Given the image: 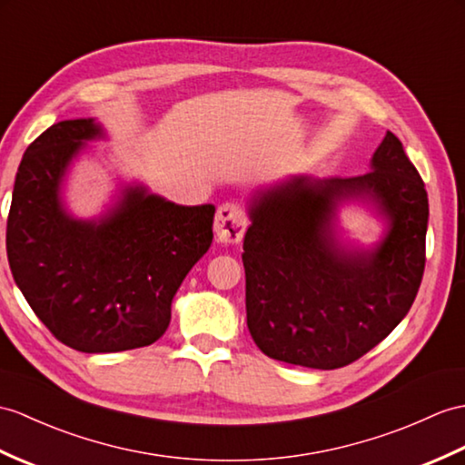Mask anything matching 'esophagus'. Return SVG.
Wrapping results in <instances>:
<instances>
[{
	"label": "esophagus",
	"mask_w": 465,
	"mask_h": 465,
	"mask_svg": "<svg viewBox=\"0 0 465 465\" xmlns=\"http://www.w3.org/2000/svg\"><path fill=\"white\" fill-rule=\"evenodd\" d=\"M247 215L240 203L228 202L223 206L218 208V213H215V222H213V232H215V240L220 243H237L242 242V237L247 230Z\"/></svg>",
	"instance_id": "obj_1"
}]
</instances>
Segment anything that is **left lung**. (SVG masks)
<instances>
[{"label": "left lung", "mask_w": 465, "mask_h": 465, "mask_svg": "<svg viewBox=\"0 0 465 465\" xmlns=\"http://www.w3.org/2000/svg\"><path fill=\"white\" fill-rule=\"evenodd\" d=\"M359 201L385 222L372 246L340 232L338 212ZM245 311L269 359L332 371L361 359L412 307L426 263L428 193L391 131L354 178L287 176L247 200Z\"/></svg>", "instance_id": "8db88e82"}]
</instances>
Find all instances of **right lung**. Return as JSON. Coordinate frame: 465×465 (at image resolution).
Segmentation results:
<instances>
[{
    "label": "right lung",
    "instance_id": "obj_1",
    "mask_svg": "<svg viewBox=\"0 0 465 465\" xmlns=\"http://www.w3.org/2000/svg\"><path fill=\"white\" fill-rule=\"evenodd\" d=\"M106 136L94 118L49 126L25 150L7 218V259L29 307L81 352L148 347L166 332L172 299L210 250L212 203L178 206L140 182L121 183L94 218L64 202L73 162Z\"/></svg>",
    "mask_w": 465,
    "mask_h": 465
}]
</instances>
